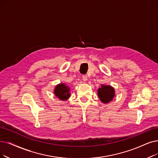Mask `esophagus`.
Masks as SVG:
<instances>
[{"mask_svg": "<svg viewBox=\"0 0 158 158\" xmlns=\"http://www.w3.org/2000/svg\"><path fill=\"white\" fill-rule=\"evenodd\" d=\"M82 78H83V80L84 81H87V75H83L82 76Z\"/></svg>", "mask_w": 158, "mask_h": 158, "instance_id": "34e87169", "label": "esophagus"}]
</instances>
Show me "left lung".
I'll return each instance as SVG.
<instances>
[{"label": "left lung", "mask_w": 158, "mask_h": 158, "mask_svg": "<svg viewBox=\"0 0 158 158\" xmlns=\"http://www.w3.org/2000/svg\"><path fill=\"white\" fill-rule=\"evenodd\" d=\"M98 95L103 103H108L115 96V90L110 85H102L98 90Z\"/></svg>", "instance_id": "left-lung-1"}]
</instances>
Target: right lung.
Masks as SVG:
<instances>
[{
	"instance_id": "obj_1",
	"label": "right lung",
	"mask_w": 158,
	"mask_h": 158,
	"mask_svg": "<svg viewBox=\"0 0 158 158\" xmlns=\"http://www.w3.org/2000/svg\"><path fill=\"white\" fill-rule=\"evenodd\" d=\"M69 91H70L69 87L64 84H60L56 85L54 89L56 96L61 100H66L69 98V97H70V93H69Z\"/></svg>"
}]
</instances>
